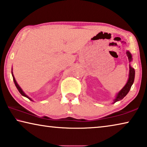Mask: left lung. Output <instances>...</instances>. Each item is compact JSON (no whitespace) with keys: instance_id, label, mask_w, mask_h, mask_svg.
<instances>
[{"instance_id":"left-lung-1","label":"left lung","mask_w":147,"mask_h":147,"mask_svg":"<svg viewBox=\"0 0 147 147\" xmlns=\"http://www.w3.org/2000/svg\"><path fill=\"white\" fill-rule=\"evenodd\" d=\"M126 54L128 57V59H129V61L131 62L132 60V56L131 54L129 53V52H126ZM134 78H135V70L134 68L129 65V78H128V80L126 83V84L124 86V87L118 93L117 95H116V98L114 100L113 103H115L116 101H120V100L122 99L126 95L128 92H129L130 89H131V87L133 84L134 82Z\"/></svg>"}]
</instances>
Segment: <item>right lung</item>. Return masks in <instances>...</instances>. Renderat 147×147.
Returning a JSON list of instances; mask_svg holds the SVG:
<instances>
[{"label": "right lung", "instance_id": "1", "mask_svg": "<svg viewBox=\"0 0 147 147\" xmlns=\"http://www.w3.org/2000/svg\"><path fill=\"white\" fill-rule=\"evenodd\" d=\"M11 74H12V76H13V82H14V84H15V85H16V88H17V89L18 90V91H19V92L21 94H22L23 96H24V97H26L27 98H28L29 99V100H31V101H32V100L29 97H28L27 95L25 94L24 92H23V91L22 90V88H20V86L18 85V84L17 83V82H16V79H15V78H14V76H13V73H12V69H11Z\"/></svg>", "mask_w": 147, "mask_h": 147}]
</instances>
